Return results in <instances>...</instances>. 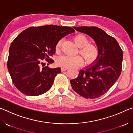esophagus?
I'll return each instance as SVG.
<instances>
[{
    "label": "esophagus",
    "instance_id": "34e87169",
    "mask_svg": "<svg viewBox=\"0 0 133 133\" xmlns=\"http://www.w3.org/2000/svg\"><path fill=\"white\" fill-rule=\"evenodd\" d=\"M68 69H69V67H64V66H62L61 67V69H62V71H64L65 70H66Z\"/></svg>",
    "mask_w": 133,
    "mask_h": 133
}]
</instances>
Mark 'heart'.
I'll return each instance as SVG.
<instances>
[{
	"instance_id": "1",
	"label": "heart",
	"mask_w": 133,
	"mask_h": 133,
	"mask_svg": "<svg viewBox=\"0 0 133 133\" xmlns=\"http://www.w3.org/2000/svg\"><path fill=\"white\" fill-rule=\"evenodd\" d=\"M74 40L76 44L80 48V52L88 62H91L95 60L98 56L97 47L93 44H89V40L85 35L78 34L75 36ZM62 40L57 42L56 46V51H59L61 48ZM83 59L80 56H70L67 55L62 56L58 57L56 63L58 65L64 67H74L83 63Z\"/></svg>"
}]
</instances>
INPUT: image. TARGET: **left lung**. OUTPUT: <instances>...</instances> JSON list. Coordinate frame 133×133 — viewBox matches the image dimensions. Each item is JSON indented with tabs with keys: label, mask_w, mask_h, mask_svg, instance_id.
Segmentation results:
<instances>
[{
	"label": "left lung",
	"mask_w": 133,
	"mask_h": 133,
	"mask_svg": "<svg viewBox=\"0 0 133 133\" xmlns=\"http://www.w3.org/2000/svg\"><path fill=\"white\" fill-rule=\"evenodd\" d=\"M79 32L93 39L98 56L94 61L81 70L77 77L71 80L72 88L85 98H96L104 94L116 83L121 71L123 51L118 43L97 27H74Z\"/></svg>",
	"instance_id": "8db88e82"
}]
</instances>
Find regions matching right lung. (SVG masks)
<instances>
[{"instance_id":"1","label":"right lung","mask_w":133,"mask_h":133,"mask_svg":"<svg viewBox=\"0 0 133 133\" xmlns=\"http://www.w3.org/2000/svg\"><path fill=\"white\" fill-rule=\"evenodd\" d=\"M75 31L67 26L46 25L25 29L13 40L9 50L8 71L13 84L22 93L37 96L46 93L53 84L60 67H41L56 52L57 42Z\"/></svg>"}]
</instances>
